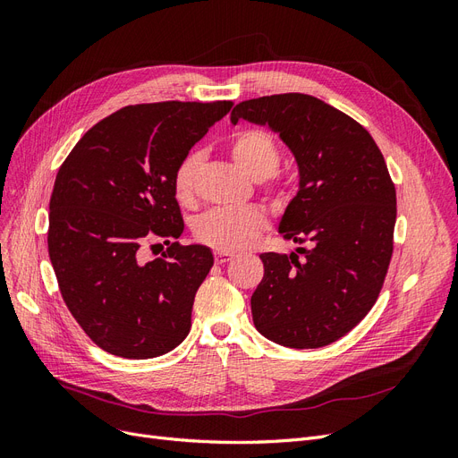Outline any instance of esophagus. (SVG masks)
<instances>
[{"instance_id": "34e87169", "label": "esophagus", "mask_w": 458, "mask_h": 458, "mask_svg": "<svg viewBox=\"0 0 458 458\" xmlns=\"http://www.w3.org/2000/svg\"><path fill=\"white\" fill-rule=\"evenodd\" d=\"M214 258H216V263H217V266H221V263H227V261H231V259L234 258V254H233V252H225V250H216Z\"/></svg>"}]
</instances>
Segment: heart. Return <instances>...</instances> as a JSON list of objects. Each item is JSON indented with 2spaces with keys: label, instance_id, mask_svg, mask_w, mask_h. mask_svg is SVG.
I'll use <instances>...</instances> for the list:
<instances>
[{
  "label": "heart",
  "instance_id": "obj_1",
  "mask_svg": "<svg viewBox=\"0 0 458 458\" xmlns=\"http://www.w3.org/2000/svg\"><path fill=\"white\" fill-rule=\"evenodd\" d=\"M231 155L241 168L254 179H266L279 168L281 150L275 137L261 128H246L231 140ZM202 157L189 152L175 165L172 187L182 204L195 197V182ZM266 214L256 206H225L204 212L195 224V237L217 250L237 252L250 244L266 227Z\"/></svg>",
  "mask_w": 458,
  "mask_h": 458
}]
</instances>
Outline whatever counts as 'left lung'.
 <instances>
[{"mask_svg":"<svg viewBox=\"0 0 458 458\" xmlns=\"http://www.w3.org/2000/svg\"><path fill=\"white\" fill-rule=\"evenodd\" d=\"M269 126L293 152L300 187L279 233L297 254H261L252 294L259 335L296 350L323 348L361 321L377 301L394 252L395 187L378 145L348 114L311 95L242 101L231 122Z\"/></svg>","mask_w":458,"mask_h":458,"instance_id":"left-lung-1","label":"left lung"}]
</instances>
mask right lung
<instances>
[{
	"label": "right lung",
	"mask_w": 458,
	"mask_h": 458,
	"mask_svg": "<svg viewBox=\"0 0 458 458\" xmlns=\"http://www.w3.org/2000/svg\"><path fill=\"white\" fill-rule=\"evenodd\" d=\"M233 103L130 105L81 137L59 168L49 200V259L66 308L101 350L150 359L191 330L195 294L214 266L208 246L172 242L183 217L175 165ZM164 238L162 259L140 261Z\"/></svg>",
	"instance_id": "add662e5"
}]
</instances>
